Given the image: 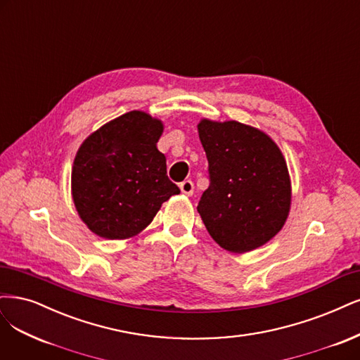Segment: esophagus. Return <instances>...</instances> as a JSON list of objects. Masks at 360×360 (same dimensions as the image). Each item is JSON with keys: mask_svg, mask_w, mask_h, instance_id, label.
<instances>
[{"mask_svg": "<svg viewBox=\"0 0 360 360\" xmlns=\"http://www.w3.org/2000/svg\"><path fill=\"white\" fill-rule=\"evenodd\" d=\"M193 189H195V186H193V181H192V180H184V181L180 183V191H181L184 195L191 196V195L193 193Z\"/></svg>", "mask_w": 360, "mask_h": 360, "instance_id": "34e87169", "label": "esophagus"}]
</instances>
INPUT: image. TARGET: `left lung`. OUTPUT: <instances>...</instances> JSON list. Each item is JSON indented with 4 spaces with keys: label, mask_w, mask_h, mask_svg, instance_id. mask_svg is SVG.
<instances>
[{
    "label": "left lung",
    "mask_w": 360,
    "mask_h": 360,
    "mask_svg": "<svg viewBox=\"0 0 360 360\" xmlns=\"http://www.w3.org/2000/svg\"><path fill=\"white\" fill-rule=\"evenodd\" d=\"M198 132L210 176L198 213L225 250L257 249L283 228L289 214L286 160L266 134L240 122L204 119Z\"/></svg>",
    "instance_id": "8db88e82"
}]
</instances>
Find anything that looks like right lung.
I'll return each mask as SVG.
<instances>
[{
	"label": "right lung",
	"instance_id": "add662e5",
	"mask_svg": "<svg viewBox=\"0 0 360 360\" xmlns=\"http://www.w3.org/2000/svg\"><path fill=\"white\" fill-rule=\"evenodd\" d=\"M162 123L143 111L105 123L84 140L74 159L72 200L88 228L107 240L137 235L158 210L180 193L156 148Z\"/></svg>",
	"mask_w": 360,
	"mask_h": 360
}]
</instances>
